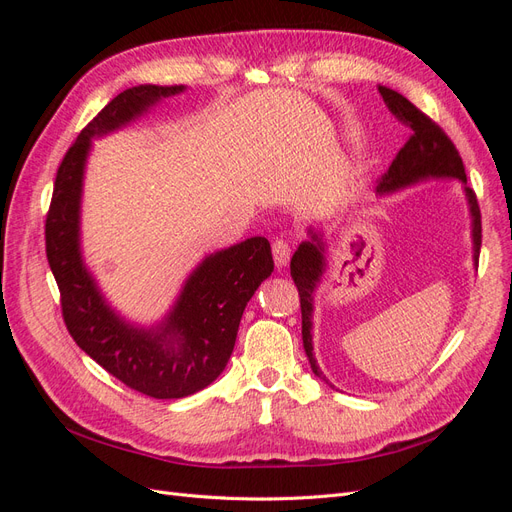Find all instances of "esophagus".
<instances>
[{
	"instance_id": "obj_1",
	"label": "esophagus",
	"mask_w": 512,
	"mask_h": 512,
	"mask_svg": "<svg viewBox=\"0 0 512 512\" xmlns=\"http://www.w3.org/2000/svg\"><path fill=\"white\" fill-rule=\"evenodd\" d=\"M290 245H288V241H284V239H277L275 243H273V260H275V267L277 269H282V267H286L288 265V260H290Z\"/></svg>"
}]
</instances>
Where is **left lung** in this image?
Segmentation results:
<instances>
[{"label": "left lung", "instance_id": "1", "mask_svg": "<svg viewBox=\"0 0 512 512\" xmlns=\"http://www.w3.org/2000/svg\"><path fill=\"white\" fill-rule=\"evenodd\" d=\"M384 104L389 111L410 128L408 143L399 149L389 170L378 181V194H391L397 190L410 188L414 183L427 179H459L466 192L470 215H472V243H474V265H478L480 254V209L478 200L472 188H468L466 168H463L459 151L453 141L444 134V130L436 121H431L423 111L397 91L389 87H378ZM309 241H303L297 252L290 260V275L299 290L301 299V318H303V348L312 365L314 374L329 384L327 376L322 374L316 359H314V344H312V318H314V292L322 280V273L327 271V256H324L322 235L309 228Z\"/></svg>", "mask_w": 512, "mask_h": 512}]
</instances>
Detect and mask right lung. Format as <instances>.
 Returning a JSON list of instances; mask_svg holds the SVG:
<instances>
[{
  "instance_id": "obj_1",
  "label": "right lung",
  "mask_w": 512,
  "mask_h": 512,
  "mask_svg": "<svg viewBox=\"0 0 512 512\" xmlns=\"http://www.w3.org/2000/svg\"><path fill=\"white\" fill-rule=\"evenodd\" d=\"M183 85H138L121 91L91 119L61 160L44 239L61 294L64 322L83 352L130 389L179 399L218 378L235 348L243 309L273 273L265 237L245 239L209 254L190 273L173 309L158 327L126 322L106 303L81 254V196L91 138L115 132Z\"/></svg>"
}]
</instances>
